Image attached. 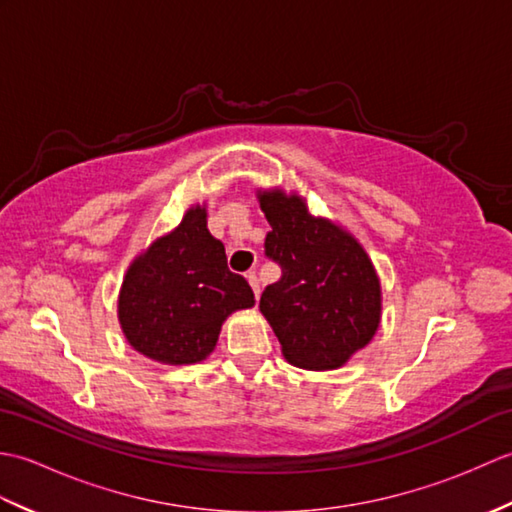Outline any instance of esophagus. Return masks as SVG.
Masks as SVG:
<instances>
[{
  "label": "esophagus",
  "mask_w": 512,
  "mask_h": 512,
  "mask_svg": "<svg viewBox=\"0 0 512 512\" xmlns=\"http://www.w3.org/2000/svg\"><path fill=\"white\" fill-rule=\"evenodd\" d=\"M246 279H248V284H250V288H253V292H255V297L259 299V295H262V288H259V279H257V275L253 273V270H250V273H246Z\"/></svg>",
  "instance_id": "obj_1"
}]
</instances>
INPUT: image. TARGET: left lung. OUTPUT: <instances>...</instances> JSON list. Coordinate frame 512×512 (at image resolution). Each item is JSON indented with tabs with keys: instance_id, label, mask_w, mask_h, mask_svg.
<instances>
[{
	"instance_id": "1",
	"label": "left lung",
	"mask_w": 512,
	"mask_h": 512,
	"mask_svg": "<svg viewBox=\"0 0 512 512\" xmlns=\"http://www.w3.org/2000/svg\"><path fill=\"white\" fill-rule=\"evenodd\" d=\"M270 231L266 255L281 279L266 286L259 310L286 361L310 372L343 367L374 339L383 290L358 239L328 217H314L306 198L257 189Z\"/></svg>"
}]
</instances>
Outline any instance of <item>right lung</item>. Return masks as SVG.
<instances>
[{
	"label": "right lung",
	"instance_id": "add662e5",
	"mask_svg": "<svg viewBox=\"0 0 512 512\" xmlns=\"http://www.w3.org/2000/svg\"><path fill=\"white\" fill-rule=\"evenodd\" d=\"M253 306L248 281L228 270L224 244L206 228V206L193 204L129 264L118 323L127 343L151 361L195 365L215 350L222 323Z\"/></svg>",
	"mask_w": 512,
	"mask_h": 512
}]
</instances>
